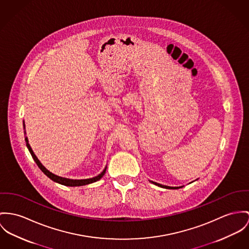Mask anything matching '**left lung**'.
<instances>
[{
  "label": "left lung",
  "mask_w": 249,
  "mask_h": 249,
  "mask_svg": "<svg viewBox=\"0 0 249 249\" xmlns=\"http://www.w3.org/2000/svg\"><path fill=\"white\" fill-rule=\"evenodd\" d=\"M154 185L158 186V187H161V188H164V189H178V188H172V187H167V186H163V185H160V184H157L155 182H152Z\"/></svg>",
  "instance_id": "obj_1"
}]
</instances>
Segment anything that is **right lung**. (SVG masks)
Segmentation results:
<instances>
[{
  "label": "right lung",
  "instance_id": "add662e5",
  "mask_svg": "<svg viewBox=\"0 0 249 249\" xmlns=\"http://www.w3.org/2000/svg\"><path fill=\"white\" fill-rule=\"evenodd\" d=\"M23 126H24V123H23ZM25 140H26V146H27V148H28L29 152L31 153V155H32V157H33L34 161L36 162V164L38 165V168L40 169V171L43 172L47 177H49L51 180H53L54 182H57L58 184H61V185H64V186H68V187H78V186H84V185H88V184H91V183H94V182L98 181V180H99V179H100V178L105 174L106 169H105L103 172H101L99 175H97V176L94 177V178H90V179L73 180V179H67V178H62V177L57 176V175L53 174L52 172L47 171V170H46V169L41 165V163L38 161L37 156H36V155L34 154V153H33V151H32L31 147H30V145L28 144V140H27V138H25Z\"/></svg>",
  "mask_w": 249,
  "mask_h": 249
}]
</instances>
